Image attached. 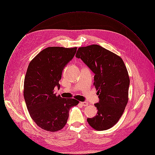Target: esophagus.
I'll return each instance as SVG.
<instances>
[{
  "label": "esophagus",
  "instance_id": "34e87169",
  "mask_svg": "<svg viewBox=\"0 0 155 155\" xmlns=\"http://www.w3.org/2000/svg\"><path fill=\"white\" fill-rule=\"evenodd\" d=\"M81 104L83 106H87L88 105V103L87 102H81Z\"/></svg>",
  "mask_w": 155,
  "mask_h": 155
}]
</instances>
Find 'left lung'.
I'll use <instances>...</instances> for the list:
<instances>
[{"mask_svg": "<svg viewBox=\"0 0 155 155\" xmlns=\"http://www.w3.org/2000/svg\"><path fill=\"white\" fill-rule=\"evenodd\" d=\"M75 57L95 74L94 84L99 95V102L94 104L97 114L87 121L96 130H108L118 122L128 101L130 78L124 63L97 45L79 48Z\"/></svg>", "mask_w": 155, "mask_h": 155, "instance_id": "left-lung-1", "label": "left lung"}]
</instances>
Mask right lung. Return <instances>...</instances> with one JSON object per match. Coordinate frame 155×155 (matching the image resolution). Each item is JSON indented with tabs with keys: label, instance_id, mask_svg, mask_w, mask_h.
Returning <instances> with one entry per match:
<instances>
[{
	"label": "right lung",
	"instance_id": "add662e5",
	"mask_svg": "<svg viewBox=\"0 0 155 155\" xmlns=\"http://www.w3.org/2000/svg\"><path fill=\"white\" fill-rule=\"evenodd\" d=\"M77 48L48 47L31 60L24 79V97L30 116L46 131L55 132L66 124L69 111L79 103L54 94L60 88L62 71L73 59Z\"/></svg>",
	"mask_w": 155,
	"mask_h": 155
}]
</instances>
